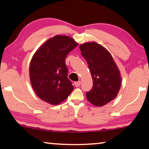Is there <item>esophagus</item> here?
<instances>
[{
  "label": "esophagus",
  "instance_id": "esophagus-1",
  "mask_svg": "<svg viewBox=\"0 0 149 149\" xmlns=\"http://www.w3.org/2000/svg\"><path fill=\"white\" fill-rule=\"evenodd\" d=\"M74 84L75 85V87H79V85H81V81H75L74 83Z\"/></svg>",
  "mask_w": 149,
  "mask_h": 149
}]
</instances>
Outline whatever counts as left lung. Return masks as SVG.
<instances>
[{
	"instance_id": "8db88e82",
	"label": "left lung",
	"mask_w": 149,
	"mask_h": 149,
	"mask_svg": "<svg viewBox=\"0 0 149 149\" xmlns=\"http://www.w3.org/2000/svg\"><path fill=\"white\" fill-rule=\"evenodd\" d=\"M86 60L93 81L92 89L86 93L88 101L96 107H102L114 100L122 85L120 72L107 49L96 42L79 46Z\"/></svg>"
}]
</instances>
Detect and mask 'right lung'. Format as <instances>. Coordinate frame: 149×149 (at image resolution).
<instances>
[{
    "instance_id": "add662e5",
    "label": "right lung",
    "mask_w": 149,
    "mask_h": 149,
    "mask_svg": "<svg viewBox=\"0 0 149 149\" xmlns=\"http://www.w3.org/2000/svg\"><path fill=\"white\" fill-rule=\"evenodd\" d=\"M78 45L67 35H55L40 47L33 56L29 77L34 91L41 100L57 105L74 89L68 78L65 58Z\"/></svg>"
}]
</instances>
